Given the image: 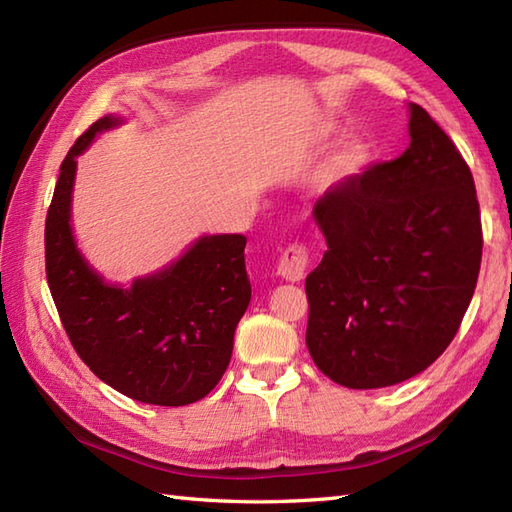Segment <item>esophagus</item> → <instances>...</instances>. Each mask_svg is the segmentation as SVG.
<instances>
[{"instance_id": "34e87169", "label": "esophagus", "mask_w": 512, "mask_h": 512, "mask_svg": "<svg viewBox=\"0 0 512 512\" xmlns=\"http://www.w3.org/2000/svg\"><path fill=\"white\" fill-rule=\"evenodd\" d=\"M308 266H310L308 248L295 242V244H290L284 253H281L279 264H277V273L288 281H301L308 273Z\"/></svg>"}]
</instances>
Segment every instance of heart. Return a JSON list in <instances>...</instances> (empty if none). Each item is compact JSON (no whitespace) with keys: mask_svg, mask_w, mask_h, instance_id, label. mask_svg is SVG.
<instances>
[{"mask_svg":"<svg viewBox=\"0 0 512 512\" xmlns=\"http://www.w3.org/2000/svg\"><path fill=\"white\" fill-rule=\"evenodd\" d=\"M339 136H341V127L336 125V123H325V125H321V129L317 132V140H319L321 145H330V143H334V140L339 138ZM363 156H365L363 147L352 143V145L347 147V149L343 151V154H341V165L354 167V165H358V162L363 160Z\"/></svg>","mask_w":512,"mask_h":512,"instance_id":"1","label":"heart"}]
</instances>
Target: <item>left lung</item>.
<instances>
[{"label":"left lung","instance_id":"left-lung-1","mask_svg":"<svg viewBox=\"0 0 512 512\" xmlns=\"http://www.w3.org/2000/svg\"><path fill=\"white\" fill-rule=\"evenodd\" d=\"M411 143L314 204L328 250L306 279L314 365L350 389L402 383L458 334L482 262L473 173L409 103Z\"/></svg>","mask_w":512,"mask_h":512}]
</instances>
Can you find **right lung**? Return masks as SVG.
<instances>
[{"instance_id":"1","label":"right lung","mask_w":512,"mask_h":512,"mask_svg":"<svg viewBox=\"0 0 512 512\" xmlns=\"http://www.w3.org/2000/svg\"><path fill=\"white\" fill-rule=\"evenodd\" d=\"M118 118H99L68 156L46 217V277L63 330L103 383L147 405L182 407L220 383L250 301L244 235L195 242L158 275L116 288L85 264L70 228L76 156Z\"/></svg>"}]
</instances>
